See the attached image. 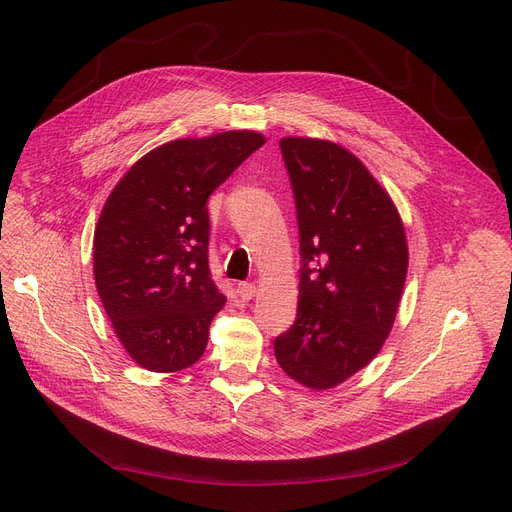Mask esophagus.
<instances>
[{
  "label": "esophagus",
  "instance_id": "esophagus-1",
  "mask_svg": "<svg viewBox=\"0 0 512 512\" xmlns=\"http://www.w3.org/2000/svg\"><path fill=\"white\" fill-rule=\"evenodd\" d=\"M238 292H240V297H242V301H251V299L255 297V292H257V286H255L253 282H242V284L238 286Z\"/></svg>",
  "mask_w": 512,
  "mask_h": 512
}]
</instances>
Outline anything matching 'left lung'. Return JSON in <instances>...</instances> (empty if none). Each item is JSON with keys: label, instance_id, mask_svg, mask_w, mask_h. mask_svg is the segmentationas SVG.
<instances>
[{"label": "left lung", "instance_id": "1", "mask_svg": "<svg viewBox=\"0 0 512 512\" xmlns=\"http://www.w3.org/2000/svg\"><path fill=\"white\" fill-rule=\"evenodd\" d=\"M280 149L303 267L297 319L274 353L294 382L330 390L369 365L394 326L409 270L405 224L386 188L342 145L284 137Z\"/></svg>", "mask_w": 512, "mask_h": 512}]
</instances>
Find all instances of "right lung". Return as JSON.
<instances>
[{
	"label": "right lung",
	"instance_id": "right-lung-1",
	"mask_svg": "<svg viewBox=\"0 0 512 512\" xmlns=\"http://www.w3.org/2000/svg\"><path fill=\"white\" fill-rule=\"evenodd\" d=\"M265 137L176 139L143 155L107 197L93 236L99 299L130 359L174 373L201 359L226 297L207 263V199Z\"/></svg>",
	"mask_w": 512,
	"mask_h": 512
}]
</instances>
